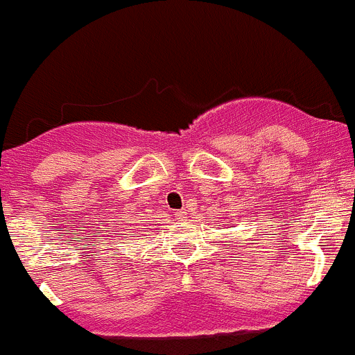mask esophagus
Masks as SVG:
<instances>
[{
    "instance_id": "1",
    "label": "esophagus",
    "mask_w": 355,
    "mask_h": 355,
    "mask_svg": "<svg viewBox=\"0 0 355 355\" xmlns=\"http://www.w3.org/2000/svg\"><path fill=\"white\" fill-rule=\"evenodd\" d=\"M175 216L178 218H187V211H175Z\"/></svg>"
}]
</instances>
